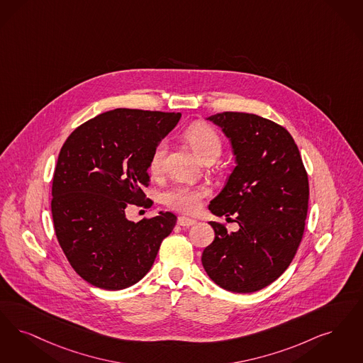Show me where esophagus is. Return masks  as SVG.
<instances>
[{
  "mask_svg": "<svg viewBox=\"0 0 363 363\" xmlns=\"http://www.w3.org/2000/svg\"><path fill=\"white\" fill-rule=\"evenodd\" d=\"M177 223H178L181 227H191V225H194L197 221H196L194 218H184V216H181V218H178Z\"/></svg>",
  "mask_w": 363,
  "mask_h": 363,
  "instance_id": "esophagus-1",
  "label": "esophagus"
}]
</instances>
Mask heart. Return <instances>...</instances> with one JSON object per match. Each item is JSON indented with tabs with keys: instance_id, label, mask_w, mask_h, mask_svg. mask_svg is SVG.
<instances>
[{
	"instance_id": "obj_1",
	"label": "heart",
	"mask_w": 363,
	"mask_h": 363,
	"mask_svg": "<svg viewBox=\"0 0 363 363\" xmlns=\"http://www.w3.org/2000/svg\"><path fill=\"white\" fill-rule=\"evenodd\" d=\"M185 139L196 151V154L205 160H218L223 150L221 138L213 127L199 123L189 127L185 132ZM167 154V142L160 140L154 147L150 157V172L158 174L163 169L164 158ZM209 194V190L203 186H190V185H175L163 193L162 200L169 208L182 212L194 213L199 211L203 199Z\"/></svg>"
}]
</instances>
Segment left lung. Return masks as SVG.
Returning <instances> with one entry per match:
<instances>
[{
	"mask_svg": "<svg viewBox=\"0 0 363 363\" xmlns=\"http://www.w3.org/2000/svg\"><path fill=\"white\" fill-rule=\"evenodd\" d=\"M209 120L231 139L236 157L233 174L209 209L216 216L235 213L239 231L211 221L215 240L203 250L201 262L220 288L252 293L274 282L297 252L308 213V174L282 125L240 112H221Z\"/></svg>",
	"mask_w": 363,
	"mask_h": 363,
	"instance_id": "left-lung-1",
	"label": "left lung"
}]
</instances>
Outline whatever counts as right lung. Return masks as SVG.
<instances>
[{"mask_svg":"<svg viewBox=\"0 0 363 363\" xmlns=\"http://www.w3.org/2000/svg\"><path fill=\"white\" fill-rule=\"evenodd\" d=\"M181 113L118 108L87 120L70 133L52 178L54 230L75 273L93 286L125 289L148 273L177 216L163 212L133 223L125 208L151 206L154 147Z\"/></svg>","mask_w":363,"mask_h":363,"instance_id":"1","label":"right lung"}]
</instances>
